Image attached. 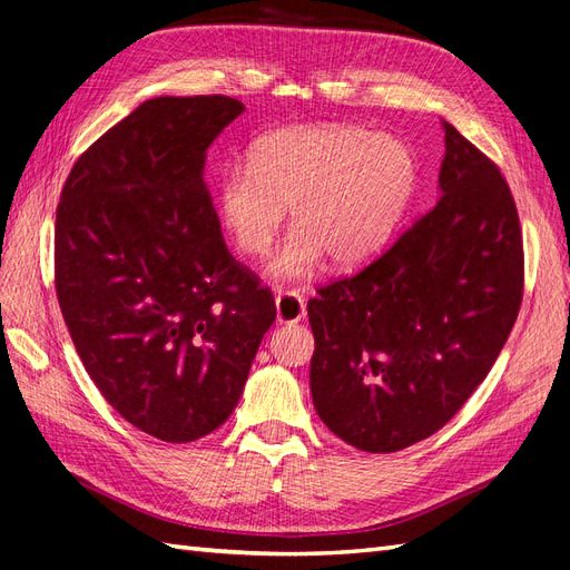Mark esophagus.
Segmentation results:
<instances>
[{
    "label": "esophagus",
    "instance_id": "obj_1",
    "mask_svg": "<svg viewBox=\"0 0 570 570\" xmlns=\"http://www.w3.org/2000/svg\"><path fill=\"white\" fill-rule=\"evenodd\" d=\"M274 303H276V323L279 325L301 323V317L305 315L303 296L296 294V291H284V294L276 296Z\"/></svg>",
    "mask_w": 570,
    "mask_h": 570
}]
</instances>
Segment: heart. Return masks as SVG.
<instances>
[{
	"label": "heart",
	"mask_w": 570,
	"mask_h": 570,
	"mask_svg": "<svg viewBox=\"0 0 570 570\" xmlns=\"http://www.w3.org/2000/svg\"><path fill=\"white\" fill-rule=\"evenodd\" d=\"M419 166L395 135L352 125H294L257 137L247 166L224 168L216 214L236 250L259 257L286 207L294 228L269 262L272 282H303L323 267L352 269L383 250L414 197Z\"/></svg>",
	"instance_id": "obj_1"
}]
</instances>
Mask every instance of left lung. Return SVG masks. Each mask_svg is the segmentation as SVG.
<instances>
[{"label": "left lung", "mask_w": 570, "mask_h": 570, "mask_svg": "<svg viewBox=\"0 0 570 570\" xmlns=\"http://www.w3.org/2000/svg\"><path fill=\"white\" fill-rule=\"evenodd\" d=\"M443 132L435 207L373 265L308 301L315 412L366 452L443 429L489 375L522 303L508 183L445 120Z\"/></svg>", "instance_id": "1"}]
</instances>
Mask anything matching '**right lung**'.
Returning a JSON list of instances; mask_svg holds the SVG:
<instances>
[{"mask_svg": "<svg viewBox=\"0 0 570 570\" xmlns=\"http://www.w3.org/2000/svg\"><path fill=\"white\" fill-rule=\"evenodd\" d=\"M228 96H158L86 149L55 222V286L86 373L115 412L166 443L236 410L276 305L222 236L204 185Z\"/></svg>", "mask_w": 570, "mask_h": 570, "instance_id": "right-lung-1", "label": "right lung"}]
</instances>
